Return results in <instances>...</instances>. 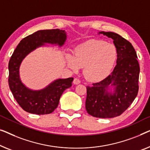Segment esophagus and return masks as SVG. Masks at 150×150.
Returning <instances> with one entry per match:
<instances>
[{
  "label": "esophagus",
  "instance_id": "1",
  "mask_svg": "<svg viewBox=\"0 0 150 150\" xmlns=\"http://www.w3.org/2000/svg\"><path fill=\"white\" fill-rule=\"evenodd\" d=\"M80 82H81V81H80V79H78V78H75V79H73V83L75 84V85L79 84Z\"/></svg>",
  "mask_w": 150,
  "mask_h": 150
}]
</instances>
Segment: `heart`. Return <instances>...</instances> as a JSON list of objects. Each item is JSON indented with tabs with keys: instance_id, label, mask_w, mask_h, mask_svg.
Returning <instances> with one entry per match:
<instances>
[{
	"instance_id": "heart-1",
	"label": "heart",
	"mask_w": 150,
	"mask_h": 150,
	"mask_svg": "<svg viewBox=\"0 0 150 150\" xmlns=\"http://www.w3.org/2000/svg\"><path fill=\"white\" fill-rule=\"evenodd\" d=\"M117 50L113 44L102 40L91 39L75 47L73 56L67 55L69 67L73 71L84 67V75L91 81L105 79L114 68Z\"/></svg>"
}]
</instances>
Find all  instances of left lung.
Wrapping results in <instances>:
<instances>
[{
  "mask_svg": "<svg viewBox=\"0 0 150 150\" xmlns=\"http://www.w3.org/2000/svg\"><path fill=\"white\" fill-rule=\"evenodd\" d=\"M113 40L117 50V64L107 78L93 86H87L86 109L93 117L111 118L119 116L132 104L139 91L140 67L137 56L129 41L118 34L99 32ZM115 87L113 93L108 91Z\"/></svg>",
  "mask_w": 150,
  "mask_h": 150,
  "instance_id": "8db88e82",
  "label": "left lung"
}]
</instances>
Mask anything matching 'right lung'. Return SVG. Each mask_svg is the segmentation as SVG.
Here are the masks:
<instances>
[{"label":"right lung","mask_w":150,"mask_h":150,"mask_svg":"<svg viewBox=\"0 0 150 150\" xmlns=\"http://www.w3.org/2000/svg\"><path fill=\"white\" fill-rule=\"evenodd\" d=\"M67 39L64 30L60 29L39 30L27 36L18 44L9 62V86L19 105L26 112L37 115L50 114L58 107L63 92L72 86L73 77L57 79L47 87L35 91L21 81L19 69L27 54L45 43L63 45Z\"/></svg>","instance_id":"right-lung-1"}]
</instances>
